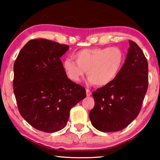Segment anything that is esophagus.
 I'll return each mask as SVG.
<instances>
[{
    "label": "esophagus",
    "mask_w": 160,
    "mask_h": 160,
    "mask_svg": "<svg viewBox=\"0 0 160 160\" xmlns=\"http://www.w3.org/2000/svg\"><path fill=\"white\" fill-rule=\"evenodd\" d=\"M91 94H92V92L90 90H86V95H87V97H90V96H91Z\"/></svg>",
    "instance_id": "34e87169"
}]
</instances>
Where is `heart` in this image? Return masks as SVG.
Returning a JSON list of instances; mask_svg holds the SVG:
<instances>
[{
	"mask_svg": "<svg viewBox=\"0 0 160 160\" xmlns=\"http://www.w3.org/2000/svg\"><path fill=\"white\" fill-rule=\"evenodd\" d=\"M123 58V51L118 47L87 48L74 54L75 61L66 58L63 67L70 80L80 82L87 71L89 82L102 87L117 76Z\"/></svg>",
	"mask_w": 160,
	"mask_h": 160,
	"instance_id": "b5f03b06",
	"label": "heart"
}]
</instances>
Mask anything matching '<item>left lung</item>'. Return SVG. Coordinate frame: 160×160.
Instances as JSON below:
<instances>
[{
	"label": "left lung",
	"instance_id": "8db88e82",
	"mask_svg": "<svg viewBox=\"0 0 160 160\" xmlns=\"http://www.w3.org/2000/svg\"><path fill=\"white\" fill-rule=\"evenodd\" d=\"M125 62L112 82L93 92L91 123L102 132L125 128L137 117L148 88V63L136 43L129 41Z\"/></svg>",
	"mask_w": 160,
	"mask_h": 160
}]
</instances>
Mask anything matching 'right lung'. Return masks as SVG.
Returning a JSON list of instances; mask_svg holds the SVG:
<instances>
[{"label": "right lung", "mask_w": 160, "mask_h": 160, "mask_svg": "<svg viewBox=\"0 0 160 160\" xmlns=\"http://www.w3.org/2000/svg\"><path fill=\"white\" fill-rule=\"evenodd\" d=\"M68 45L44 39L29 41L14 63L13 90L19 112L39 131L66 126L70 111L86 97L83 87L68 79L60 58Z\"/></svg>", "instance_id": "obj_1"}]
</instances>
